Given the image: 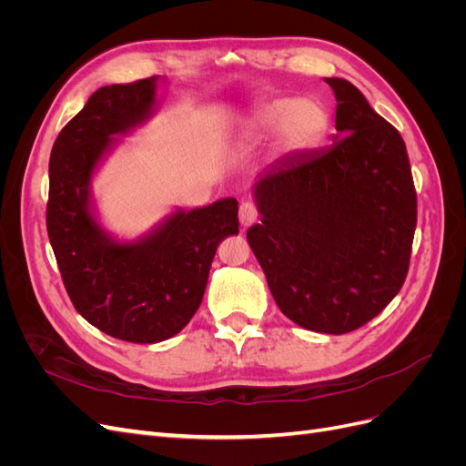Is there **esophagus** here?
Listing matches in <instances>:
<instances>
[{
    "label": "esophagus",
    "mask_w": 466,
    "mask_h": 466,
    "mask_svg": "<svg viewBox=\"0 0 466 466\" xmlns=\"http://www.w3.org/2000/svg\"><path fill=\"white\" fill-rule=\"evenodd\" d=\"M257 218H258V211L252 202H243L238 206V221H241L243 228H248V225L255 223Z\"/></svg>",
    "instance_id": "esophagus-1"
}]
</instances>
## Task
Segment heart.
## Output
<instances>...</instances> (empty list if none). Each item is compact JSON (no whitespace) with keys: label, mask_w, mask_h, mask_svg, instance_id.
Wrapping results in <instances>:
<instances>
[{"label":"heart","mask_w":466,"mask_h":466,"mask_svg":"<svg viewBox=\"0 0 466 466\" xmlns=\"http://www.w3.org/2000/svg\"><path fill=\"white\" fill-rule=\"evenodd\" d=\"M327 112L315 101L278 98L252 112L247 122L248 137H264L278 130V147L284 153L301 151L324 132Z\"/></svg>","instance_id":"heart-1"}]
</instances>
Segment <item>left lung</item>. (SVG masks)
<instances>
[{"label": "left lung", "instance_id": "obj_1", "mask_svg": "<svg viewBox=\"0 0 466 466\" xmlns=\"http://www.w3.org/2000/svg\"><path fill=\"white\" fill-rule=\"evenodd\" d=\"M332 146L293 153L252 185L262 216L247 231L279 311L299 327L346 334L404 284L416 190L404 139L342 77Z\"/></svg>", "mask_w": 466, "mask_h": 466}]
</instances>
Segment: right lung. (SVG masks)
I'll return each mask as SVG.
<instances>
[{"label": "right lung", "mask_w": 466, "mask_h": 466, "mask_svg": "<svg viewBox=\"0 0 466 466\" xmlns=\"http://www.w3.org/2000/svg\"><path fill=\"white\" fill-rule=\"evenodd\" d=\"M161 83L149 77L95 91L56 139L48 167L46 228L69 299L93 327L134 344L163 342L187 327L218 245L238 233L235 198L175 208L130 241L98 219L93 177L122 137L155 115Z\"/></svg>", "instance_id": "1"}]
</instances>
